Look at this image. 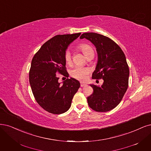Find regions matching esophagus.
Returning <instances> with one entry per match:
<instances>
[{
	"mask_svg": "<svg viewBox=\"0 0 151 151\" xmlns=\"http://www.w3.org/2000/svg\"><path fill=\"white\" fill-rule=\"evenodd\" d=\"M87 84H85V83H84V82H81V87H84V86H86Z\"/></svg>",
	"mask_w": 151,
	"mask_h": 151,
	"instance_id": "obj_1",
	"label": "esophagus"
}]
</instances>
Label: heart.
<instances>
[{"label":"heart","instance_id":"1","mask_svg":"<svg viewBox=\"0 0 151 151\" xmlns=\"http://www.w3.org/2000/svg\"><path fill=\"white\" fill-rule=\"evenodd\" d=\"M79 49L82 53L86 57V58H93L94 55V52L92 47L87 44H82L79 45ZM65 60L66 63L69 64L71 61V53L69 50H67L65 54ZM89 73V70L85 67L77 66L72 69L70 72V75L77 79L81 81H85L88 74Z\"/></svg>","mask_w":151,"mask_h":151}]
</instances>
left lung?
Wrapping results in <instances>:
<instances>
[{"instance_id": "left-lung-1", "label": "left lung", "mask_w": 151, "mask_h": 151, "mask_svg": "<svg viewBox=\"0 0 151 151\" xmlns=\"http://www.w3.org/2000/svg\"><path fill=\"white\" fill-rule=\"evenodd\" d=\"M94 45L97 53L93 79H102L103 84H90L93 92L87 97L89 107L97 112H107L115 108L122 99L127 89L129 69L123 51L115 42L104 35L93 32L82 34Z\"/></svg>"}]
</instances>
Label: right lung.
Returning <instances> with one entry per match:
<instances>
[{
  "instance_id": "1",
  "label": "right lung",
  "mask_w": 151,
  "mask_h": 151,
  "mask_svg": "<svg viewBox=\"0 0 151 151\" xmlns=\"http://www.w3.org/2000/svg\"><path fill=\"white\" fill-rule=\"evenodd\" d=\"M81 33L58 35L47 41L31 62L29 82L36 101L44 110L54 114L69 109L80 82L70 77L59 82L57 74L67 76L65 54L68 46Z\"/></svg>"
}]
</instances>
